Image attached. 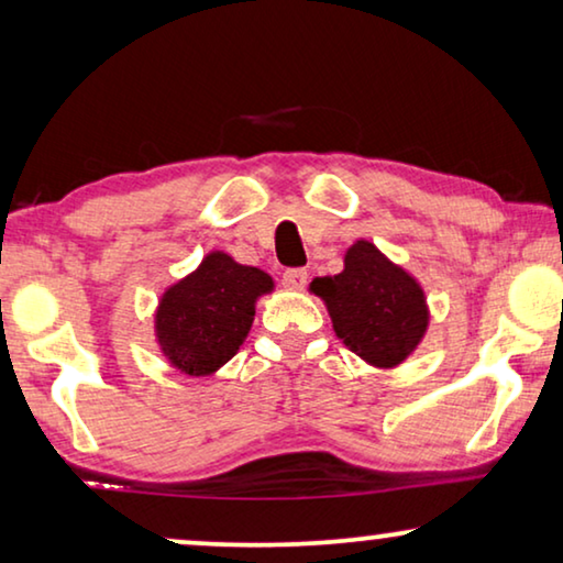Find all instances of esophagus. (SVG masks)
I'll use <instances>...</instances> for the list:
<instances>
[{
  "label": "esophagus",
  "instance_id": "34e87169",
  "mask_svg": "<svg viewBox=\"0 0 563 563\" xmlns=\"http://www.w3.org/2000/svg\"><path fill=\"white\" fill-rule=\"evenodd\" d=\"M282 284L287 289H302L307 284V272L305 268H287V272L282 274Z\"/></svg>",
  "mask_w": 563,
  "mask_h": 563
}]
</instances>
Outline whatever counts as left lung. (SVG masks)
<instances>
[{
    "mask_svg": "<svg viewBox=\"0 0 563 563\" xmlns=\"http://www.w3.org/2000/svg\"><path fill=\"white\" fill-rule=\"evenodd\" d=\"M312 291L325 299L338 338L374 366H397L428 328L422 289L366 241L345 253L341 274L314 279Z\"/></svg>",
    "mask_w": 563,
    "mask_h": 563,
    "instance_id": "8db88e82",
    "label": "left lung"
}]
</instances>
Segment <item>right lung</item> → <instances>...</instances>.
<instances>
[{
    "label": "right lung",
    "instance_id": "1",
    "mask_svg": "<svg viewBox=\"0 0 563 563\" xmlns=\"http://www.w3.org/2000/svg\"><path fill=\"white\" fill-rule=\"evenodd\" d=\"M272 276L210 253L202 266L161 299L158 343L174 366L191 376L212 374L235 356L253 322V302L272 291Z\"/></svg>",
    "mask_w": 563,
    "mask_h": 563
}]
</instances>
